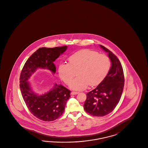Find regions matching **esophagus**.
<instances>
[{
    "instance_id": "34e87169",
    "label": "esophagus",
    "mask_w": 148,
    "mask_h": 148,
    "mask_svg": "<svg viewBox=\"0 0 148 148\" xmlns=\"http://www.w3.org/2000/svg\"><path fill=\"white\" fill-rule=\"evenodd\" d=\"M78 93H79V92H71V95H77V94H78Z\"/></svg>"
}]
</instances>
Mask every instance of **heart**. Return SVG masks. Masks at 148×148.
I'll return each instance as SVG.
<instances>
[{"instance_id":"1","label":"heart","mask_w":148,"mask_h":148,"mask_svg":"<svg viewBox=\"0 0 148 148\" xmlns=\"http://www.w3.org/2000/svg\"><path fill=\"white\" fill-rule=\"evenodd\" d=\"M69 63H60L58 74L67 85H70L77 71V77L71 85V88L82 91L88 86H96L104 80L110 68L107 56L96 51L84 49L77 51L68 58Z\"/></svg>"}]
</instances>
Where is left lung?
Returning <instances> with one entry per match:
<instances>
[{
  "mask_svg": "<svg viewBox=\"0 0 148 148\" xmlns=\"http://www.w3.org/2000/svg\"><path fill=\"white\" fill-rule=\"evenodd\" d=\"M99 46L107 52L112 66L104 80L86 94L84 109L95 116H105L115 109L120 100L125 82L122 66L117 57L104 46Z\"/></svg>",
  "mask_w": 148,
  "mask_h": 148,
  "instance_id": "obj_1",
  "label": "left lung"
}]
</instances>
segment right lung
Returning a JSON list of instances; mask_svg holds the SVG:
<instances>
[{"label": "right lung", "instance_id": "add662e5", "mask_svg": "<svg viewBox=\"0 0 148 148\" xmlns=\"http://www.w3.org/2000/svg\"><path fill=\"white\" fill-rule=\"evenodd\" d=\"M66 49L67 46L39 48L27 60L21 71L20 87L22 97L31 113L41 120L52 121L61 116L71 91L55 84L48 91L39 95L33 90L28 79L38 69H47L54 74L56 66L53 62Z\"/></svg>", "mask_w": 148, "mask_h": 148}]
</instances>
